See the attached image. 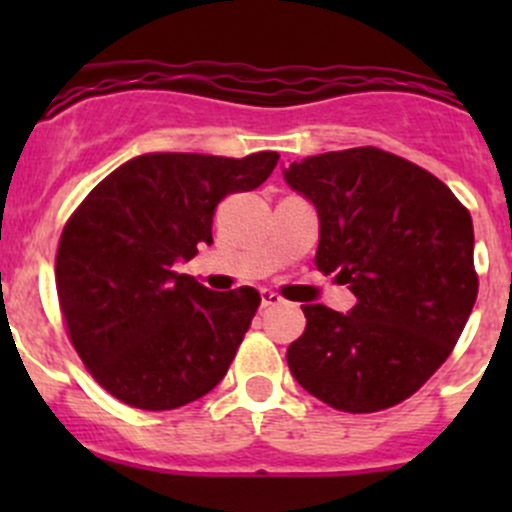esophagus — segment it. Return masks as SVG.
<instances>
[{
  "label": "esophagus",
  "instance_id": "1",
  "mask_svg": "<svg viewBox=\"0 0 512 512\" xmlns=\"http://www.w3.org/2000/svg\"><path fill=\"white\" fill-rule=\"evenodd\" d=\"M260 297H262V307H275V304L285 302V299H282L277 292H272V289H262Z\"/></svg>",
  "mask_w": 512,
  "mask_h": 512
}]
</instances>
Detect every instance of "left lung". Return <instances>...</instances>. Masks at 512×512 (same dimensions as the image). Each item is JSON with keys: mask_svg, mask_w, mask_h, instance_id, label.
<instances>
[{"mask_svg": "<svg viewBox=\"0 0 512 512\" xmlns=\"http://www.w3.org/2000/svg\"><path fill=\"white\" fill-rule=\"evenodd\" d=\"M285 180L317 208V270L356 297L349 314L302 304L289 371L337 411L391 409L436 374L471 317V213L436 175L374 146L304 158Z\"/></svg>", "mask_w": 512, "mask_h": 512, "instance_id": "left-lung-1", "label": "left lung"}]
</instances>
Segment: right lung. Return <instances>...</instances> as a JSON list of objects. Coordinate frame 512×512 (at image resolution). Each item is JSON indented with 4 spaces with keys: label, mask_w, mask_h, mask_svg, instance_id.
<instances>
[{
    "label": "right lung",
    "mask_w": 512,
    "mask_h": 512,
    "mask_svg": "<svg viewBox=\"0 0 512 512\" xmlns=\"http://www.w3.org/2000/svg\"><path fill=\"white\" fill-rule=\"evenodd\" d=\"M277 160L275 151L146 153L106 175L66 220L56 250L66 332L118 401L170 411L223 381L260 292H213L173 267L213 242L220 200L265 183Z\"/></svg>",
    "instance_id": "right-lung-1"
}]
</instances>
